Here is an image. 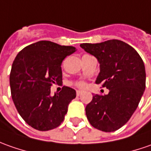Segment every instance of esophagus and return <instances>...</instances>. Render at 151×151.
I'll return each instance as SVG.
<instances>
[{
    "instance_id": "esophagus-1",
    "label": "esophagus",
    "mask_w": 151,
    "mask_h": 151,
    "mask_svg": "<svg viewBox=\"0 0 151 151\" xmlns=\"http://www.w3.org/2000/svg\"><path fill=\"white\" fill-rule=\"evenodd\" d=\"M81 94H82V92L80 91H76V96H81Z\"/></svg>"
}]
</instances>
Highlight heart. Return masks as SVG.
Wrapping results in <instances>:
<instances>
[{"mask_svg":"<svg viewBox=\"0 0 151 151\" xmlns=\"http://www.w3.org/2000/svg\"><path fill=\"white\" fill-rule=\"evenodd\" d=\"M74 86L79 88V89H85L86 86V84L84 81H76V82L74 83Z\"/></svg>","mask_w":151,"mask_h":151,"instance_id":"b5f03b06","label":"heart"}]
</instances>
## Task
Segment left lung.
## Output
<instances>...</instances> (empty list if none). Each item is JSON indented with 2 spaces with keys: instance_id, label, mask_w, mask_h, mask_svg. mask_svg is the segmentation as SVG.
I'll list each match as a JSON object with an SVG mask.
<instances>
[{
  "instance_id": "obj_1",
  "label": "left lung",
  "mask_w": 151,
  "mask_h": 151,
  "mask_svg": "<svg viewBox=\"0 0 151 151\" xmlns=\"http://www.w3.org/2000/svg\"><path fill=\"white\" fill-rule=\"evenodd\" d=\"M81 47L96 57L101 71L96 83L109 90L108 95L93 96L86 107L88 120L102 131L117 130L130 120L145 91L144 62L132 46L119 40Z\"/></svg>"
}]
</instances>
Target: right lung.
Listing matches in <instances>:
<instances>
[{"mask_svg": "<svg viewBox=\"0 0 151 151\" xmlns=\"http://www.w3.org/2000/svg\"><path fill=\"white\" fill-rule=\"evenodd\" d=\"M75 51L74 46L40 40L21 50L14 60L10 74L12 101L22 119L35 130L58 127L76 96L68 86L50 96L51 86L62 83L63 60Z\"/></svg>", "mask_w": 151, "mask_h": 151, "instance_id": "obj_1", "label": "right lung"}]
</instances>
